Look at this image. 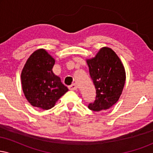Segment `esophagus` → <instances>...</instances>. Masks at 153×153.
I'll return each mask as SVG.
<instances>
[{
  "label": "esophagus",
  "mask_w": 153,
  "mask_h": 153,
  "mask_svg": "<svg viewBox=\"0 0 153 153\" xmlns=\"http://www.w3.org/2000/svg\"><path fill=\"white\" fill-rule=\"evenodd\" d=\"M77 88H78V85L75 83H73L69 86V89L71 91H75L77 90Z\"/></svg>",
  "instance_id": "1"
}]
</instances>
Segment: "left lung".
<instances>
[{
  "label": "left lung",
  "mask_w": 153,
  "mask_h": 153,
  "mask_svg": "<svg viewBox=\"0 0 153 153\" xmlns=\"http://www.w3.org/2000/svg\"><path fill=\"white\" fill-rule=\"evenodd\" d=\"M86 62L96 90V99L88 107L94 111L108 109L122 93L126 80L124 67L114 51L106 47Z\"/></svg>",
  "instance_id": "8db88e82"
}]
</instances>
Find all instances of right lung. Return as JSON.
<instances>
[{
	"mask_svg": "<svg viewBox=\"0 0 153 153\" xmlns=\"http://www.w3.org/2000/svg\"><path fill=\"white\" fill-rule=\"evenodd\" d=\"M54 62L46 50L39 49L31 54L24 65L21 75L22 89L31 106L50 109L68 91L52 72Z\"/></svg>",
	"mask_w": 153,
	"mask_h": 153,
	"instance_id": "add662e5",
	"label": "right lung"
}]
</instances>
